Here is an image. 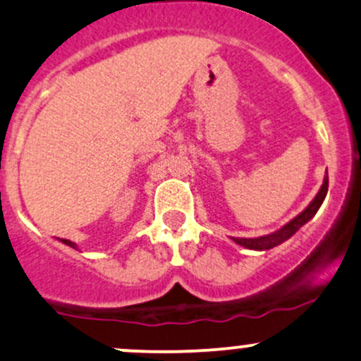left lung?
<instances>
[{"mask_svg":"<svg viewBox=\"0 0 361 361\" xmlns=\"http://www.w3.org/2000/svg\"><path fill=\"white\" fill-rule=\"evenodd\" d=\"M327 188H329V176L324 178L322 188H320V192L317 193L315 199L312 200V204L308 205V207L305 209L300 216H296L295 219L290 221V223L284 226V228H281L279 231L272 233V235H267V236H260V238H233V240H235L238 245H243V247L253 248V250H269V248L283 243V241H286L290 236L295 235V233L298 231V229L302 228L307 221H310L312 217L315 216V212L319 211V207L322 205L324 199H326Z\"/></svg>","mask_w":361,"mask_h":361,"instance_id":"8db88e82","label":"left lung"}]
</instances>
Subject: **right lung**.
Wrapping results in <instances>:
<instances>
[{"mask_svg": "<svg viewBox=\"0 0 361 361\" xmlns=\"http://www.w3.org/2000/svg\"><path fill=\"white\" fill-rule=\"evenodd\" d=\"M61 241H63V243H65V245H68V247H71V248H77V245H75L73 241H70V240H61Z\"/></svg>", "mask_w": 361, "mask_h": 361, "instance_id": "add662e5", "label": "right lung"}]
</instances>
